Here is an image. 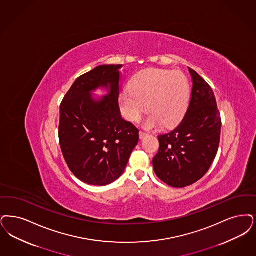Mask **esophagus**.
I'll list each match as a JSON object with an SVG mask.
<instances>
[{
	"mask_svg": "<svg viewBox=\"0 0 256 256\" xmlns=\"http://www.w3.org/2000/svg\"><path fill=\"white\" fill-rule=\"evenodd\" d=\"M146 135H148V133L144 132H142V130H140V132H139L140 139H143V138H144Z\"/></svg>",
	"mask_w": 256,
	"mask_h": 256,
	"instance_id": "34e87169",
	"label": "esophagus"
}]
</instances>
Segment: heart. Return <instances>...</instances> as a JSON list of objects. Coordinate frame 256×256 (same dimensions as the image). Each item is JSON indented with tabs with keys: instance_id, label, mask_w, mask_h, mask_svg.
<instances>
[{
	"instance_id": "obj_1",
	"label": "heart",
	"mask_w": 256,
	"mask_h": 256,
	"mask_svg": "<svg viewBox=\"0 0 256 256\" xmlns=\"http://www.w3.org/2000/svg\"><path fill=\"white\" fill-rule=\"evenodd\" d=\"M190 84L181 72L160 68H148L137 73L119 96V104L124 116L138 122L146 108L150 112L144 126L166 128L179 123L188 108Z\"/></svg>"
}]
</instances>
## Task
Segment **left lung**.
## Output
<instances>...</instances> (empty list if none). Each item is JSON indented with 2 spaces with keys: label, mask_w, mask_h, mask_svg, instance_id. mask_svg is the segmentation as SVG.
Returning a JSON list of instances; mask_svg holds the SVG:
<instances>
[{
  "label": "left lung",
  "mask_w": 256,
  "mask_h": 256,
  "mask_svg": "<svg viewBox=\"0 0 256 256\" xmlns=\"http://www.w3.org/2000/svg\"><path fill=\"white\" fill-rule=\"evenodd\" d=\"M188 70L194 84L186 112L172 132L158 136L159 150L152 159L157 177L174 188L200 180L212 164L220 143L222 122L214 93L197 72Z\"/></svg>",
  "instance_id": "8db88e82"
}]
</instances>
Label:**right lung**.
<instances>
[{
  "instance_id": "obj_1",
  "label": "right lung",
  "mask_w": 256,
  "mask_h": 256,
  "mask_svg": "<svg viewBox=\"0 0 256 256\" xmlns=\"http://www.w3.org/2000/svg\"><path fill=\"white\" fill-rule=\"evenodd\" d=\"M122 64L99 66L73 82L60 106L59 142L70 172L84 183L106 186L118 179L139 141L138 128L119 108ZM110 92L96 102L97 87Z\"/></svg>"
}]
</instances>
